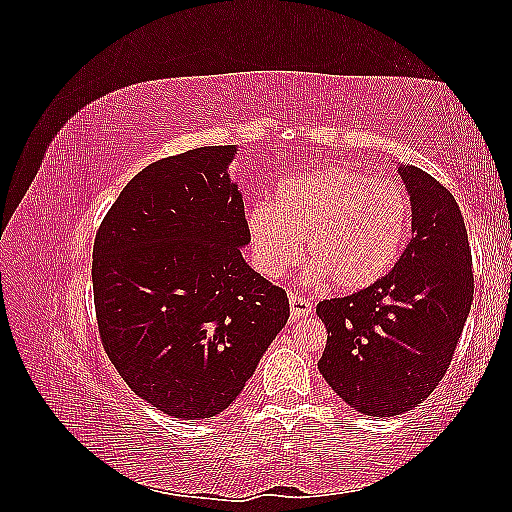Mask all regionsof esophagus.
<instances>
[{
  "label": "esophagus",
  "instance_id": "obj_1",
  "mask_svg": "<svg viewBox=\"0 0 512 512\" xmlns=\"http://www.w3.org/2000/svg\"><path fill=\"white\" fill-rule=\"evenodd\" d=\"M288 301H290V316H292L294 320H297V318H305V316H309V314L314 312V305L309 303L305 297H299V294L290 292Z\"/></svg>",
  "mask_w": 512,
  "mask_h": 512
}]
</instances>
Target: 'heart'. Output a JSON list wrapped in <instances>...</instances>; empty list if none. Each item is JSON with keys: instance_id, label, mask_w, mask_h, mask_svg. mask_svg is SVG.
Segmentation results:
<instances>
[{"instance_id": "heart-1", "label": "heart", "mask_w": 512, "mask_h": 512, "mask_svg": "<svg viewBox=\"0 0 512 512\" xmlns=\"http://www.w3.org/2000/svg\"><path fill=\"white\" fill-rule=\"evenodd\" d=\"M256 267L271 280L305 254L309 275L342 292L369 288L393 269L412 224L404 185L335 166L286 179L245 209Z\"/></svg>"}]
</instances>
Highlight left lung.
<instances>
[{
	"instance_id": "1",
	"label": "left lung",
	"mask_w": 512,
	"mask_h": 512,
	"mask_svg": "<svg viewBox=\"0 0 512 512\" xmlns=\"http://www.w3.org/2000/svg\"><path fill=\"white\" fill-rule=\"evenodd\" d=\"M412 200V239L382 280L320 301L327 348L318 361L356 412L395 416L431 395L451 365L472 294V250L459 205L416 166H401Z\"/></svg>"
}]
</instances>
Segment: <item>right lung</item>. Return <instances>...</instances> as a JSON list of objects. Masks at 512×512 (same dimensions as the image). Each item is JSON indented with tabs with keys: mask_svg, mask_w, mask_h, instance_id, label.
Here are the masks:
<instances>
[{
	"mask_svg": "<svg viewBox=\"0 0 512 512\" xmlns=\"http://www.w3.org/2000/svg\"><path fill=\"white\" fill-rule=\"evenodd\" d=\"M235 145L143 168L96 232L91 280L102 346L130 389L175 418L235 404L288 322L286 290L250 269Z\"/></svg>",
	"mask_w": 512,
	"mask_h": 512,
	"instance_id": "right-lung-1",
	"label": "right lung"
}]
</instances>
